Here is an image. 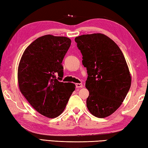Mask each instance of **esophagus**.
Here are the masks:
<instances>
[{"mask_svg":"<svg viewBox=\"0 0 148 148\" xmlns=\"http://www.w3.org/2000/svg\"><path fill=\"white\" fill-rule=\"evenodd\" d=\"M82 86H83V85H82V83H77L76 84V88H82Z\"/></svg>","mask_w":148,"mask_h":148,"instance_id":"esophagus-1","label":"esophagus"}]
</instances>
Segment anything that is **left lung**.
Instances as JSON below:
<instances>
[{
	"mask_svg": "<svg viewBox=\"0 0 148 148\" xmlns=\"http://www.w3.org/2000/svg\"><path fill=\"white\" fill-rule=\"evenodd\" d=\"M75 41L86 67L89 96L86 106L99 118L113 114L130 89L131 76L122 52L114 41L101 33L84 34Z\"/></svg>",
	"mask_w": 148,
	"mask_h": 148,
	"instance_id": "8db88e82",
	"label": "left lung"
}]
</instances>
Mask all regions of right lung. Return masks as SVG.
Listing matches in <instances>:
<instances>
[{"label":"right lung","instance_id":"right-lung-1","mask_svg":"<svg viewBox=\"0 0 148 148\" xmlns=\"http://www.w3.org/2000/svg\"><path fill=\"white\" fill-rule=\"evenodd\" d=\"M71 43L64 36H43L27 47L19 62L20 91L30 105L45 117L60 115L75 90L73 83L60 82L56 77L58 74V79H62V62Z\"/></svg>","mask_w":148,"mask_h":148}]
</instances>
